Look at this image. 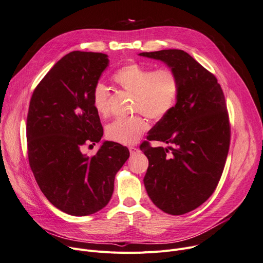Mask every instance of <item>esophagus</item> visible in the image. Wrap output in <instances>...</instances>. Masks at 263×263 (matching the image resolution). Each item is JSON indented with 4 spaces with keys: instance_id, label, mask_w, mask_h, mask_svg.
Listing matches in <instances>:
<instances>
[{
    "instance_id": "1",
    "label": "esophagus",
    "mask_w": 263,
    "mask_h": 263,
    "mask_svg": "<svg viewBox=\"0 0 263 263\" xmlns=\"http://www.w3.org/2000/svg\"><path fill=\"white\" fill-rule=\"evenodd\" d=\"M139 152V148L136 147V146H129V153L130 155H135L136 153Z\"/></svg>"
}]
</instances>
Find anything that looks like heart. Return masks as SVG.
<instances>
[{"label": "heart", "instance_id": "heart-1", "mask_svg": "<svg viewBox=\"0 0 263 263\" xmlns=\"http://www.w3.org/2000/svg\"><path fill=\"white\" fill-rule=\"evenodd\" d=\"M115 83L133 95L134 112H140L153 120L166 118L177 104L180 84L177 73L170 68L153 70L138 63H129L119 68L114 77ZM92 103L101 117L110 115V92L103 83H97L92 93ZM148 122L136 115L110 123L106 135L112 141L133 144L147 130Z\"/></svg>", "mask_w": 263, "mask_h": 263}]
</instances>
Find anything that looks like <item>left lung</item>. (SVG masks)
Instances as JSON below:
<instances>
[{
  "instance_id": "obj_1",
  "label": "left lung",
  "mask_w": 263,
  "mask_h": 263,
  "mask_svg": "<svg viewBox=\"0 0 263 263\" xmlns=\"http://www.w3.org/2000/svg\"><path fill=\"white\" fill-rule=\"evenodd\" d=\"M139 55L164 62L179 78L176 106L147 136L172 146L144 141L140 149L148 159L143 179L148 197L165 213L182 215L204 203L220 180L230 144L226 101L214 74L183 50Z\"/></svg>"
}]
</instances>
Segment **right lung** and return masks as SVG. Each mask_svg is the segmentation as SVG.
Masks as SVG:
<instances>
[{
	"mask_svg": "<svg viewBox=\"0 0 263 263\" xmlns=\"http://www.w3.org/2000/svg\"><path fill=\"white\" fill-rule=\"evenodd\" d=\"M109 64L99 52L72 51L53 65L35 87L27 119L30 167L46 198L73 216L96 213L110 201L115 178L129 157L126 146L104 141L92 103L94 86Z\"/></svg>",
	"mask_w": 263,
	"mask_h": 263,
	"instance_id": "add662e5",
	"label": "right lung"
}]
</instances>
